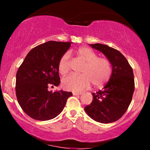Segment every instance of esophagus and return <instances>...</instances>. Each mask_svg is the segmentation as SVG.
Listing matches in <instances>:
<instances>
[{"instance_id": "34e87169", "label": "esophagus", "mask_w": 150, "mask_h": 150, "mask_svg": "<svg viewBox=\"0 0 150 150\" xmlns=\"http://www.w3.org/2000/svg\"><path fill=\"white\" fill-rule=\"evenodd\" d=\"M82 92H73V94L74 96H79V95H81V94H82Z\"/></svg>"}]
</instances>
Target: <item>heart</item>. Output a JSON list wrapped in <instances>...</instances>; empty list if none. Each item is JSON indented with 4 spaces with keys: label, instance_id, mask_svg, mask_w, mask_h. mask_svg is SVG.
I'll return each instance as SVG.
<instances>
[{
    "label": "heart",
    "instance_id": "b5f03b06",
    "mask_svg": "<svg viewBox=\"0 0 150 150\" xmlns=\"http://www.w3.org/2000/svg\"><path fill=\"white\" fill-rule=\"evenodd\" d=\"M78 58L85 63L81 70V75H70L62 80V87L65 90L80 92L90 87H100L109 80L111 75V65L105 58L98 57L92 49L81 47L76 51ZM61 75H65L70 70L69 54L65 53L61 58L58 65Z\"/></svg>",
    "mask_w": 150,
    "mask_h": 150
}]
</instances>
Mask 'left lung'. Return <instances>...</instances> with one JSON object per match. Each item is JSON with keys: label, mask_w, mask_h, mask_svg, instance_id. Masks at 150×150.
I'll list each match as a JSON object with an SVG mask.
<instances>
[{"label": "left lung", "mask_w": 150, "mask_h": 150, "mask_svg": "<svg viewBox=\"0 0 150 150\" xmlns=\"http://www.w3.org/2000/svg\"><path fill=\"white\" fill-rule=\"evenodd\" d=\"M89 46L107 58L112 66V73L102 90L92 93L93 100L85 106V111L95 121L113 123L123 116L131 102L135 89L133 71L118 50L101 44Z\"/></svg>", "instance_id": "left-lung-1"}]
</instances>
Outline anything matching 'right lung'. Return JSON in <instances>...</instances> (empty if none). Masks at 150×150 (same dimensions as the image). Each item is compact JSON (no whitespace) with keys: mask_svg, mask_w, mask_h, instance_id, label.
Instances as JSON below:
<instances>
[{"mask_svg":"<svg viewBox=\"0 0 150 150\" xmlns=\"http://www.w3.org/2000/svg\"><path fill=\"white\" fill-rule=\"evenodd\" d=\"M72 42L49 41L36 46L27 55L17 72L18 103L26 114L39 120L54 118L63 111L72 92L49 91L59 85L58 62ZM53 87V86H52Z\"/></svg>","mask_w":150,"mask_h":150,"instance_id":"obj_1","label":"right lung"}]
</instances>
